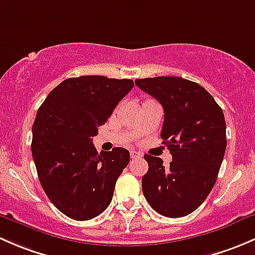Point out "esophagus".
<instances>
[{
  "label": "esophagus",
  "instance_id": "1",
  "mask_svg": "<svg viewBox=\"0 0 255 255\" xmlns=\"http://www.w3.org/2000/svg\"><path fill=\"white\" fill-rule=\"evenodd\" d=\"M142 155V153H139V151L137 150H130V158L132 159H137V158H140Z\"/></svg>",
  "mask_w": 255,
  "mask_h": 255
}]
</instances>
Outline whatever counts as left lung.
<instances>
[{
	"instance_id": "obj_1",
	"label": "left lung",
	"mask_w": 255,
	"mask_h": 255,
	"mask_svg": "<svg viewBox=\"0 0 255 255\" xmlns=\"http://www.w3.org/2000/svg\"><path fill=\"white\" fill-rule=\"evenodd\" d=\"M135 85L164 109L161 138L173 155L169 168L145 154L149 169L142 177L144 197L166 217H184L206 200L225 155L223 111L201 86L177 76L137 79Z\"/></svg>"
}]
</instances>
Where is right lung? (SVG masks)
<instances>
[{
    "label": "right lung",
    "mask_w": 255,
    "mask_h": 255,
    "mask_svg": "<svg viewBox=\"0 0 255 255\" xmlns=\"http://www.w3.org/2000/svg\"><path fill=\"white\" fill-rule=\"evenodd\" d=\"M133 86L129 79H66L38 110L32 128L38 177L51 204L73 220L87 221L104 212L129 163L125 148L97 153L92 137Z\"/></svg>",
    "instance_id": "1"
}]
</instances>
